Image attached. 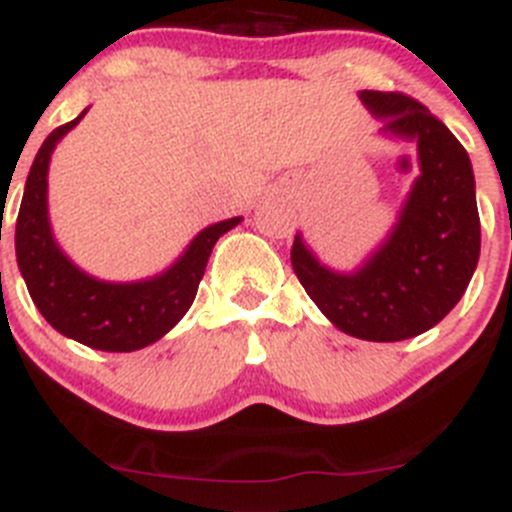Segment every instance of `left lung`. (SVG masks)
<instances>
[{"instance_id": "obj_1", "label": "left lung", "mask_w": 512, "mask_h": 512, "mask_svg": "<svg viewBox=\"0 0 512 512\" xmlns=\"http://www.w3.org/2000/svg\"><path fill=\"white\" fill-rule=\"evenodd\" d=\"M362 104L382 119V135L418 145L415 180L398 225L360 270L320 265L302 235L292 270L322 315L352 337L398 342L438 325L460 302L480 257L475 177L465 147L418 99L362 89Z\"/></svg>"}]
</instances>
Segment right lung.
<instances>
[{
  "instance_id": "1",
  "label": "right lung",
  "mask_w": 512,
  "mask_h": 512,
  "mask_svg": "<svg viewBox=\"0 0 512 512\" xmlns=\"http://www.w3.org/2000/svg\"><path fill=\"white\" fill-rule=\"evenodd\" d=\"M84 112L57 127L34 157L14 232L17 265L34 305L54 330L94 350L132 352L157 342L185 317L212 247L242 217L205 227L170 270L150 280L104 282L82 272L59 250L49 227L47 172L57 142Z\"/></svg>"
}]
</instances>
